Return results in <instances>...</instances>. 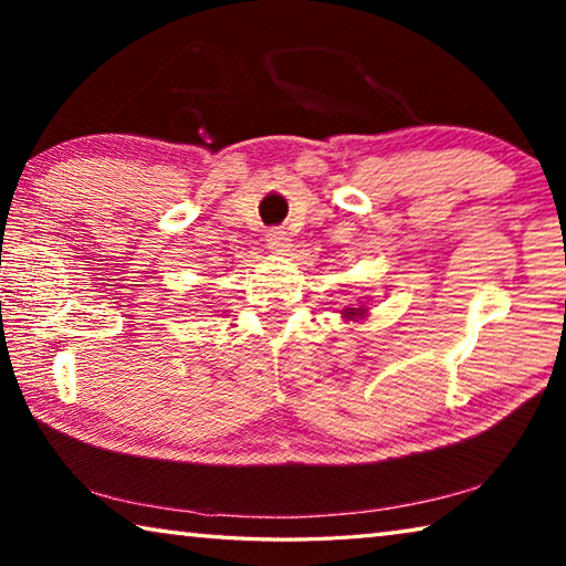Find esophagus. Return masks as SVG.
I'll return each instance as SVG.
<instances>
[{"instance_id": "esophagus-1", "label": "esophagus", "mask_w": 566, "mask_h": 566, "mask_svg": "<svg viewBox=\"0 0 566 566\" xmlns=\"http://www.w3.org/2000/svg\"><path fill=\"white\" fill-rule=\"evenodd\" d=\"M266 244H270L274 252H284V249L290 247V234H286L282 227H274L266 232Z\"/></svg>"}]
</instances>
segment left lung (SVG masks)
<instances>
[{
  "mask_svg": "<svg viewBox=\"0 0 566 566\" xmlns=\"http://www.w3.org/2000/svg\"><path fill=\"white\" fill-rule=\"evenodd\" d=\"M359 312H361V310H359ZM359 312H357V310H349L347 314H349V317H354V314H359Z\"/></svg>",
  "mask_w": 566,
  "mask_h": 566,
  "instance_id": "1",
  "label": "left lung"
}]
</instances>
